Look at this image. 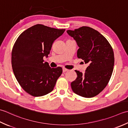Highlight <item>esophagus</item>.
<instances>
[{
	"label": "esophagus",
	"instance_id": "1",
	"mask_svg": "<svg viewBox=\"0 0 128 128\" xmlns=\"http://www.w3.org/2000/svg\"><path fill=\"white\" fill-rule=\"evenodd\" d=\"M62 70H63V72H64H64H65L67 71H68V69H66V68H64H64H63V69H62Z\"/></svg>",
	"mask_w": 128,
	"mask_h": 128
}]
</instances>
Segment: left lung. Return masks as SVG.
<instances>
[{
  "instance_id": "obj_1",
  "label": "left lung",
  "mask_w": 128,
  "mask_h": 128,
  "mask_svg": "<svg viewBox=\"0 0 128 128\" xmlns=\"http://www.w3.org/2000/svg\"><path fill=\"white\" fill-rule=\"evenodd\" d=\"M67 32L76 41L77 56L88 64L84 74L75 70L77 78L71 83L74 92L85 98L100 94L110 79L114 64L112 47L106 38L93 28L82 26Z\"/></svg>"
}]
</instances>
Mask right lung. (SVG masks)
I'll list each match as a JSON object with an SVG mask.
<instances>
[{
	"mask_svg": "<svg viewBox=\"0 0 128 128\" xmlns=\"http://www.w3.org/2000/svg\"><path fill=\"white\" fill-rule=\"evenodd\" d=\"M65 29L34 25L19 35L12 51L14 74L21 87L33 97L48 94L52 91L62 73L61 67L51 68L44 62L54 40Z\"/></svg>",
	"mask_w": 128,
	"mask_h": 128,
	"instance_id": "obj_1",
	"label": "right lung"
}]
</instances>
